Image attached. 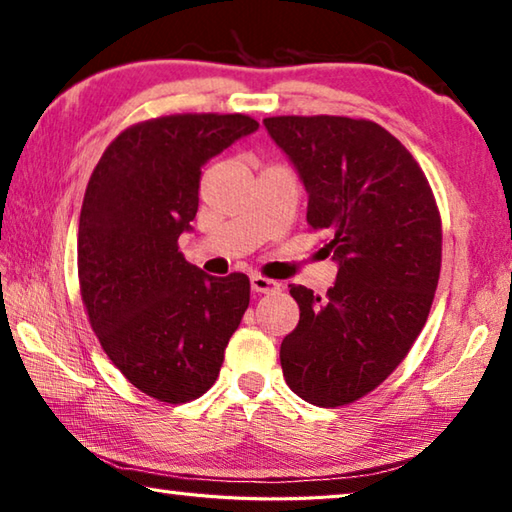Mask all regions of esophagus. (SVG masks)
Masks as SVG:
<instances>
[{
  "label": "esophagus",
  "mask_w": 512,
  "mask_h": 512,
  "mask_svg": "<svg viewBox=\"0 0 512 512\" xmlns=\"http://www.w3.org/2000/svg\"><path fill=\"white\" fill-rule=\"evenodd\" d=\"M250 289H253L255 293H271V291L280 289V284L268 280V277H262V275H250Z\"/></svg>",
  "instance_id": "esophagus-1"
}]
</instances>
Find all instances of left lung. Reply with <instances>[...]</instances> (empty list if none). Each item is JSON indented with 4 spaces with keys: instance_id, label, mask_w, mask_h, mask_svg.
Masks as SVG:
<instances>
[{
    "instance_id": "left-lung-1",
    "label": "left lung",
    "mask_w": 512,
    "mask_h": 512,
    "mask_svg": "<svg viewBox=\"0 0 512 512\" xmlns=\"http://www.w3.org/2000/svg\"><path fill=\"white\" fill-rule=\"evenodd\" d=\"M264 126L339 266L323 300L291 284L300 320L280 345L284 379L309 404H350L400 366L427 323L443 253L438 207L413 155L375 121L268 117Z\"/></svg>"
}]
</instances>
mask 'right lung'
<instances>
[{
    "label": "right lung",
    "instance_id": "1",
    "mask_svg": "<svg viewBox=\"0 0 512 512\" xmlns=\"http://www.w3.org/2000/svg\"><path fill=\"white\" fill-rule=\"evenodd\" d=\"M259 128L246 115H171L131 126L92 171L79 221V280L94 334L135 388L160 402L201 397L250 302L244 273L189 264L201 169Z\"/></svg>",
    "mask_w": 512,
    "mask_h": 512
}]
</instances>
